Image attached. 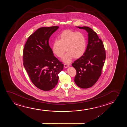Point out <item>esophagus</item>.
<instances>
[{
	"instance_id": "1",
	"label": "esophagus",
	"mask_w": 127,
	"mask_h": 127,
	"mask_svg": "<svg viewBox=\"0 0 127 127\" xmlns=\"http://www.w3.org/2000/svg\"><path fill=\"white\" fill-rule=\"evenodd\" d=\"M64 68H68V67H69V65L68 64L65 63V64H64Z\"/></svg>"
}]
</instances>
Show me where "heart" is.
Wrapping results in <instances>:
<instances>
[{
    "instance_id": "1",
    "label": "heart",
    "mask_w": 127,
    "mask_h": 127,
    "mask_svg": "<svg viewBox=\"0 0 127 127\" xmlns=\"http://www.w3.org/2000/svg\"><path fill=\"white\" fill-rule=\"evenodd\" d=\"M58 38L53 42L52 52L58 57L62 58L66 49L67 52L63 59L65 63H69L73 57L78 59L85 54L87 41L83 33L65 30L59 35Z\"/></svg>"
}]
</instances>
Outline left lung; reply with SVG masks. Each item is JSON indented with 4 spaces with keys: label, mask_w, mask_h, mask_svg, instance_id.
Instances as JSON below:
<instances>
[{
    "label": "left lung",
    "mask_w": 127,
    "mask_h": 127,
    "mask_svg": "<svg viewBox=\"0 0 127 127\" xmlns=\"http://www.w3.org/2000/svg\"><path fill=\"white\" fill-rule=\"evenodd\" d=\"M88 32V44L85 54L72 64L76 71L75 83L82 89H88L96 83L101 74L106 58L102 41L97 33L87 26L78 27Z\"/></svg>",
    "instance_id": "left-lung-1"
}]
</instances>
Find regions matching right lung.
<instances>
[{"instance_id": "1", "label": "right lung", "mask_w": 127, "mask_h": 127, "mask_svg": "<svg viewBox=\"0 0 127 127\" xmlns=\"http://www.w3.org/2000/svg\"><path fill=\"white\" fill-rule=\"evenodd\" d=\"M58 26L39 28L29 37L23 52V65L32 83L38 89L49 91L57 85L64 65L55 57L49 45Z\"/></svg>"}]
</instances>
